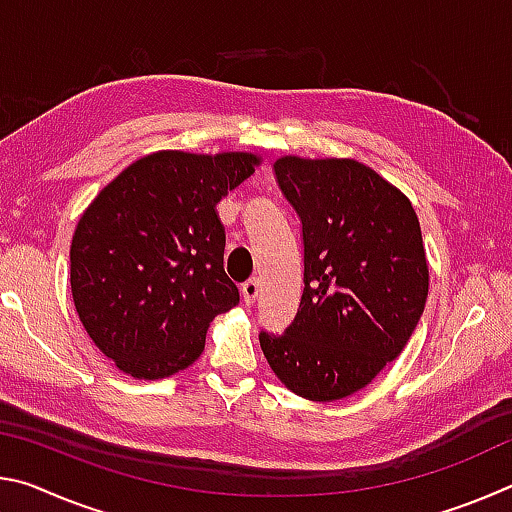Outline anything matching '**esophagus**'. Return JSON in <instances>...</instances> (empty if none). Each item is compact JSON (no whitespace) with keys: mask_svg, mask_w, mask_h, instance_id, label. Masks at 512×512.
Listing matches in <instances>:
<instances>
[{"mask_svg":"<svg viewBox=\"0 0 512 512\" xmlns=\"http://www.w3.org/2000/svg\"><path fill=\"white\" fill-rule=\"evenodd\" d=\"M259 296V282L255 280H246L244 284H241V298H244L246 305H253V302L257 300Z\"/></svg>","mask_w":512,"mask_h":512,"instance_id":"obj_1","label":"esophagus"}]
</instances>
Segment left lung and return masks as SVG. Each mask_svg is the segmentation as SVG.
Listing matches in <instances>:
<instances>
[{"label":"left lung","mask_w":512,"mask_h":512,"mask_svg":"<svg viewBox=\"0 0 512 512\" xmlns=\"http://www.w3.org/2000/svg\"><path fill=\"white\" fill-rule=\"evenodd\" d=\"M302 228V296L282 334L262 329L284 386L332 402L368 386L400 357L424 311L429 268L413 205L357 160L273 164Z\"/></svg>","instance_id":"8db88e82"}]
</instances>
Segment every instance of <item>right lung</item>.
<instances>
[{
  "mask_svg": "<svg viewBox=\"0 0 512 512\" xmlns=\"http://www.w3.org/2000/svg\"><path fill=\"white\" fill-rule=\"evenodd\" d=\"M257 162L250 153L146 155L81 216L69 250L74 305L94 345L126 375L162 379L187 368L212 318L239 305L214 207Z\"/></svg>",
  "mask_w": 512,
  "mask_h": 512,
  "instance_id": "right-lung-1",
  "label": "right lung"
}]
</instances>
